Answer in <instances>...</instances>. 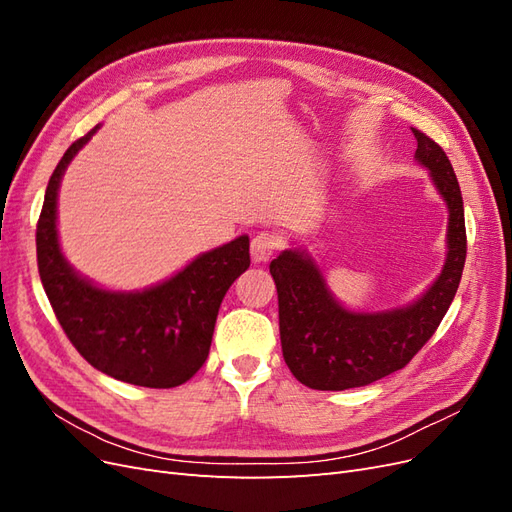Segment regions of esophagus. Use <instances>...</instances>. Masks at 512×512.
Returning a JSON list of instances; mask_svg holds the SVG:
<instances>
[{"instance_id":"1","label":"esophagus","mask_w":512,"mask_h":512,"mask_svg":"<svg viewBox=\"0 0 512 512\" xmlns=\"http://www.w3.org/2000/svg\"><path fill=\"white\" fill-rule=\"evenodd\" d=\"M282 247V239L275 235V232L271 230H262L258 232V235L252 239V245H250V252H252V258L254 262H267L271 260V256L280 250Z\"/></svg>"}]
</instances>
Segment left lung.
<instances>
[{
	"label": "left lung",
	"mask_w": 512,
	"mask_h": 512,
	"mask_svg": "<svg viewBox=\"0 0 512 512\" xmlns=\"http://www.w3.org/2000/svg\"><path fill=\"white\" fill-rule=\"evenodd\" d=\"M416 153L448 207V254L438 280L408 307L386 312H350L342 307L301 250H284L269 271L280 303V337L292 376L316 391H346L376 382L406 367L436 333L451 307L466 265V220L451 160L421 130Z\"/></svg>",
	"instance_id": "obj_1"
}]
</instances>
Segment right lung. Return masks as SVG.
<instances>
[{"instance_id":"add662e5","label":"right lung","mask_w":512,"mask_h":512,"mask_svg":"<svg viewBox=\"0 0 512 512\" xmlns=\"http://www.w3.org/2000/svg\"><path fill=\"white\" fill-rule=\"evenodd\" d=\"M96 130L68 147L46 185L36 228L40 280L61 329L89 365L121 382L173 389L207 361L224 294L250 267V237L200 254L170 280L141 292H113L85 280L59 250L57 190Z\"/></svg>"}]
</instances>
